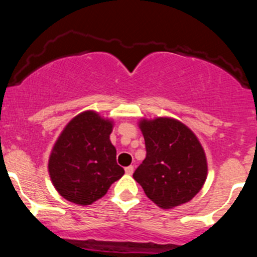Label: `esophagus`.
I'll return each instance as SVG.
<instances>
[{"label":"esophagus","mask_w":257,"mask_h":257,"mask_svg":"<svg viewBox=\"0 0 257 257\" xmlns=\"http://www.w3.org/2000/svg\"><path fill=\"white\" fill-rule=\"evenodd\" d=\"M133 172H134V167L133 166H129L125 168V174H128V175H132Z\"/></svg>","instance_id":"obj_1"}]
</instances>
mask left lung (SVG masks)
<instances>
[{
    "label": "left lung",
    "mask_w": 257,
    "mask_h": 257,
    "mask_svg": "<svg viewBox=\"0 0 257 257\" xmlns=\"http://www.w3.org/2000/svg\"><path fill=\"white\" fill-rule=\"evenodd\" d=\"M146 158L133 178L152 202L170 209L191 199L204 185L208 173L204 150L191 129L173 118L140 122Z\"/></svg>",
    "instance_id": "obj_1"
}]
</instances>
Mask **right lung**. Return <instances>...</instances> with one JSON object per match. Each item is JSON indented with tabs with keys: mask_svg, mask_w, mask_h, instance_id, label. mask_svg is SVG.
I'll return each instance as SVG.
<instances>
[{
	"mask_svg": "<svg viewBox=\"0 0 257 257\" xmlns=\"http://www.w3.org/2000/svg\"><path fill=\"white\" fill-rule=\"evenodd\" d=\"M112 122L85 111L65 126L49 157L52 182L65 199L89 205L104 197L124 169L110 141Z\"/></svg>",
	"mask_w": 257,
	"mask_h": 257,
	"instance_id": "add662e5",
	"label": "right lung"
}]
</instances>
